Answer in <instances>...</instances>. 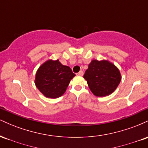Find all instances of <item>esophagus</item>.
<instances>
[{
	"label": "esophagus",
	"instance_id": "1",
	"mask_svg": "<svg viewBox=\"0 0 148 148\" xmlns=\"http://www.w3.org/2000/svg\"><path fill=\"white\" fill-rule=\"evenodd\" d=\"M77 74L79 76H82L83 74H84V72H83V71H80L79 72L77 73Z\"/></svg>",
	"mask_w": 148,
	"mask_h": 148
}]
</instances>
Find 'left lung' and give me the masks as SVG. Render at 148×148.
Wrapping results in <instances>:
<instances>
[{
  "instance_id": "8db88e82",
  "label": "left lung",
  "mask_w": 148,
  "mask_h": 148,
  "mask_svg": "<svg viewBox=\"0 0 148 148\" xmlns=\"http://www.w3.org/2000/svg\"><path fill=\"white\" fill-rule=\"evenodd\" d=\"M84 77L92 92L97 97L109 95L121 81L119 69L107 60H92Z\"/></svg>"
}]
</instances>
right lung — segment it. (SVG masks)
<instances>
[{"mask_svg":"<svg viewBox=\"0 0 148 148\" xmlns=\"http://www.w3.org/2000/svg\"><path fill=\"white\" fill-rule=\"evenodd\" d=\"M75 74L68 66L63 65L58 60H49L42 64L35 76V86L48 98L62 96Z\"/></svg>","mask_w":148,"mask_h":148,"instance_id":"right-lung-1","label":"right lung"}]
</instances>
